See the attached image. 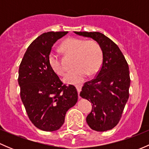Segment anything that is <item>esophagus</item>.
<instances>
[{
  "mask_svg": "<svg viewBox=\"0 0 149 149\" xmlns=\"http://www.w3.org/2000/svg\"><path fill=\"white\" fill-rule=\"evenodd\" d=\"M76 89H77L78 94H79H79H80L81 91L82 85H81V84H77V85H76ZM80 98H81V97H80Z\"/></svg>",
  "mask_w": 149,
  "mask_h": 149,
  "instance_id": "34e87169",
  "label": "esophagus"
}]
</instances>
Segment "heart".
Returning <instances> with one entry per match:
<instances>
[{"label":"heart","mask_w":149,"mask_h":149,"mask_svg":"<svg viewBox=\"0 0 149 149\" xmlns=\"http://www.w3.org/2000/svg\"><path fill=\"white\" fill-rule=\"evenodd\" d=\"M61 48L68 53L75 55L73 65L75 68L64 76L63 80L68 84H80L87 74L93 75L100 70L102 63V52L100 46L94 41H86L69 37L61 45ZM49 66L55 73L63 75L65 68L63 67L59 56L51 52L48 56Z\"/></svg>","instance_id":"obj_1"}]
</instances>
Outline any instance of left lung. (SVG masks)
<instances>
[{
  "label": "left lung",
  "instance_id": "8db88e82",
  "mask_svg": "<svg viewBox=\"0 0 149 149\" xmlns=\"http://www.w3.org/2000/svg\"><path fill=\"white\" fill-rule=\"evenodd\" d=\"M95 40L102 51V65L95 79L84 84L80 96L92 104L86 123L92 130L107 131L118 125L129 98V67L118 46L98 31H74Z\"/></svg>",
  "mask_w": 149,
  "mask_h": 149
}]
</instances>
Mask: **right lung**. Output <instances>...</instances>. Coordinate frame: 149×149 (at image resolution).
I'll return each mask as SVG.
<instances>
[{"instance_id": "obj_1", "label": "right lung", "mask_w": 149, "mask_h": 149, "mask_svg": "<svg viewBox=\"0 0 149 149\" xmlns=\"http://www.w3.org/2000/svg\"><path fill=\"white\" fill-rule=\"evenodd\" d=\"M68 31L43 33L28 47L19 69L20 96L29 118L44 131H55L65 122L67 111L78 101L73 85L60 80L48 62L52 47Z\"/></svg>"}]
</instances>
